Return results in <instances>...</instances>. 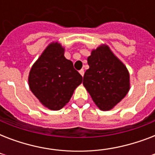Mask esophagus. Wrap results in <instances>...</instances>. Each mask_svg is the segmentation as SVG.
<instances>
[{"label":"esophagus","instance_id":"esophagus-1","mask_svg":"<svg viewBox=\"0 0 155 155\" xmlns=\"http://www.w3.org/2000/svg\"><path fill=\"white\" fill-rule=\"evenodd\" d=\"M79 72H80V74L82 75V76H84V69H81Z\"/></svg>","mask_w":155,"mask_h":155}]
</instances>
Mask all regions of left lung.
Wrapping results in <instances>:
<instances>
[{
  "label": "left lung",
  "instance_id": "left-lung-1",
  "mask_svg": "<svg viewBox=\"0 0 155 155\" xmlns=\"http://www.w3.org/2000/svg\"><path fill=\"white\" fill-rule=\"evenodd\" d=\"M87 64L83 84L101 110H110L130 90L128 69L107 45L92 50Z\"/></svg>",
  "mask_w": 155,
  "mask_h": 155
}]
</instances>
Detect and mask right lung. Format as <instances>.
Masks as SVG:
<instances>
[{"label":"right lung","instance_id":"1","mask_svg":"<svg viewBox=\"0 0 155 155\" xmlns=\"http://www.w3.org/2000/svg\"><path fill=\"white\" fill-rule=\"evenodd\" d=\"M65 49L58 42L50 43L30 69L28 82L40 103L51 110H59L69 102L83 77L64 57Z\"/></svg>","mask_w":155,"mask_h":155}]
</instances>
